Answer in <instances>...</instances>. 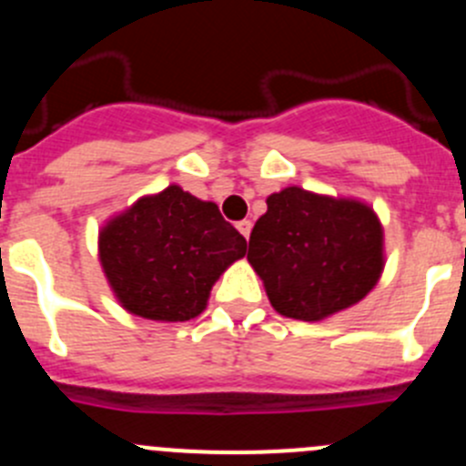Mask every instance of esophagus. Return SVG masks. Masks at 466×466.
Instances as JSON below:
<instances>
[{"label":"esophagus","mask_w":466,"mask_h":466,"mask_svg":"<svg viewBox=\"0 0 466 466\" xmlns=\"http://www.w3.org/2000/svg\"><path fill=\"white\" fill-rule=\"evenodd\" d=\"M237 229H238V232H241L243 234V237H250V229H252V223H250V220H241V223H238L237 225Z\"/></svg>","instance_id":"34e87169"}]
</instances>
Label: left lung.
Masks as SVG:
<instances>
[{
	"instance_id": "left-lung-1",
	"label": "left lung",
	"mask_w": 466,
	"mask_h": 466,
	"mask_svg": "<svg viewBox=\"0 0 466 466\" xmlns=\"http://www.w3.org/2000/svg\"><path fill=\"white\" fill-rule=\"evenodd\" d=\"M248 261L278 314L323 320L358 305L385 270V229L371 205L287 187L266 198Z\"/></svg>"
}]
</instances>
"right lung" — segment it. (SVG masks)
Here are the masks:
<instances>
[{
  "label": "right lung",
  "mask_w": 466,
  "mask_h": 466,
  "mask_svg": "<svg viewBox=\"0 0 466 466\" xmlns=\"http://www.w3.org/2000/svg\"><path fill=\"white\" fill-rule=\"evenodd\" d=\"M246 250L216 202L177 184L138 198L97 237L99 264L120 307L161 323L200 316L216 279Z\"/></svg>",
  "instance_id": "right-lung-1"
}]
</instances>
